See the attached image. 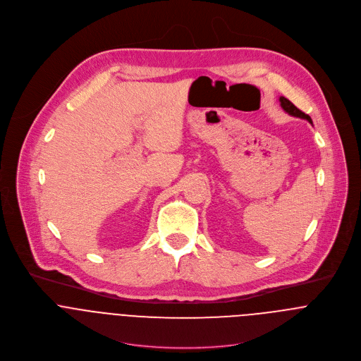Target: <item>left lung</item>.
I'll use <instances>...</instances> for the list:
<instances>
[{
    "label": "left lung",
    "mask_w": 361,
    "mask_h": 361,
    "mask_svg": "<svg viewBox=\"0 0 361 361\" xmlns=\"http://www.w3.org/2000/svg\"><path fill=\"white\" fill-rule=\"evenodd\" d=\"M279 102H281V107L288 113V114H290V116H293V117H299V118H305V120H307L310 124H312V118L307 116V114H305L303 111H300L299 109H296L288 99H285V97H279Z\"/></svg>",
    "instance_id": "obj_1"
}]
</instances>
